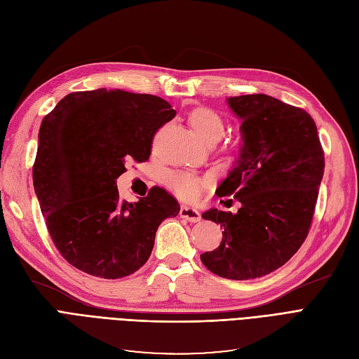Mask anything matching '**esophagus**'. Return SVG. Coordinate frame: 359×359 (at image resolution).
Masks as SVG:
<instances>
[{
	"mask_svg": "<svg viewBox=\"0 0 359 359\" xmlns=\"http://www.w3.org/2000/svg\"><path fill=\"white\" fill-rule=\"evenodd\" d=\"M180 215H181V219H186L190 223H198L201 220L199 211L191 208V206H181Z\"/></svg>",
	"mask_w": 359,
	"mask_h": 359,
	"instance_id": "34e87169",
	"label": "esophagus"
}]
</instances>
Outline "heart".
Instances as JSON below:
<instances>
[{
  "instance_id": "b5f03b06",
  "label": "heart",
  "mask_w": 359,
  "mask_h": 359,
  "mask_svg": "<svg viewBox=\"0 0 359 359\" xmlns=\"http://www.w3.org/2000/svg\"><path fill=\"white\" fill-rule=\"evenodd\" d=\"M190 124L194 132L203 139L206 144L211 140H220L224 135V123L222 116L208 107H198L190 115ZM168 186L175 191L180 198L193 201L199 198L206 180L186 172H170L166 177Z\"/></svg>"
}]
</instances>
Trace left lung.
Instances as JSON below:
<instances>
[{"instance_id": "left-lung-1", "label": "left lung", "mask_w": 359, "mask_h": 359, "mask_svg": "<svg viewBox=\"0 0 359 359\" xmlns=\"http://www.w3.org/2000/svg\"><path fill=\"white\" fill-rule=\"evenodd\" d=\"M241 119V147L217 194L241 203L236 214L211 208L202 217L220 224L223 240L201 255L215 276L262 277L283 266L307 238L325 169L313 118L265 94L229 97Z\"/></svg>"}]
</instances>
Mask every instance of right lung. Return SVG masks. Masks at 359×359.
Returning <instances> with one entry per match:
<instances>
[{"label":"right lung","mask_w":359,"mask_h":359,"mask_svg":"<svg viewBox=\"0 0 359 359\" xmlns=\"http://www.w3.org/2000/svg\"><path fill=\"white\" fill-rule=\"evenodd\" d=\"M151 94L72 93L43 118L32 181L55 247L70 265L100 278L133 274L153 252L156 232L180 205L160 187L130 203L116 180L126 161H145L157 130L175 116Z\"/></svg>","instance_id":"right-lung-1"}]
</instances>
